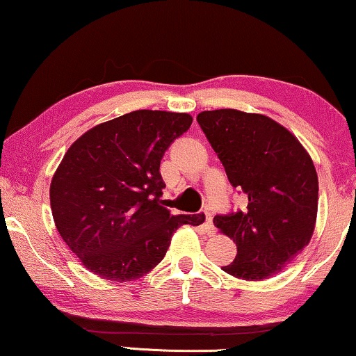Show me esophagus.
Returning <instances> with one entry per match:
<instances>
[{
    "label": "esophagus",
    "instance_id": "esophagus-1",
    "mask_svg": "<svg viewBox=\"0 0 356 356\" xmlns=\"http://www.w3.org/2000/svg\"><path fill=\"white\" fill-rule=\"evenodd\" d=\"M201 213L204 216V228H206L209 235H212V233L216 232V228H213V223H212V213L209 211H202Z\"/></svg>",
    "mask_w": 356,
    "mask_h": 356
}]
</instances>
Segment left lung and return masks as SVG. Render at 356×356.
Returning <instances> with one entry per match:
<instances>
[{
    "label": "left lung",
    "instance_id": "left-lung-1",
    "mask_svg": "<svg viewBox=\"0 0 356 356\" xmlns=\"http://www.w3.org/2000/svg\"><path fill=\"white\" fill-rule=\"evenodd\" d=\"M197 123L228 181L248 196L245 211L213 217L236 243L235 261L222 270L243 280L279 274L313 236L319 191L313 160L269 116L223 108L201 111Z\"/></svg>",
    "mask_w": 356,
    "mask_h": 356
}]
</instances>
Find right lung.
Listing matches in <instances>:
<instances>
[{
  "instance_id": "right-lung-1",
  "label": "right lung",
  "mask_w": 356,
  "mask_h": 356,
  "mask_svg": "<svg viewBox=\"0 0 356 356\" xmlns=\"http://www.w3.org/2000/svg\"><path fill=\"white\" fill-rule=\"evenodd\" d=\"M193 123L188 113L136 110L97 124L67 149L50 186L60 235L86 269L128 282L163 259L181 225L202 213L173 216L162 199L160 160Z\"/></svg>"
}]
</instances>
